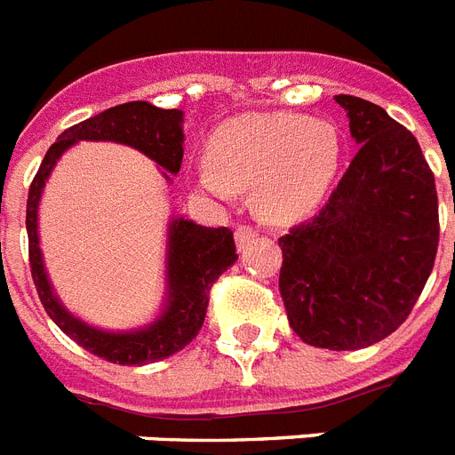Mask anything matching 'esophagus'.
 <instances>
[{
    "label": "esophagus",
    "instance_id": "obj_1",
    "mask_svg": "<svg viewBox=\"0 0 455 455\" xmlns=\"http://www.w3.org/2000/svg\"><path fill=\"white\" fill-rule=\"evenodd\" d=\"M255 236H258V230H255L253 225H243V223L236 225L235 239H236V246H239V249H243L246 243L253 242Z\"/></svg>",
    "mask_w": 455,
    "mask_h": 455
}]
</instances>
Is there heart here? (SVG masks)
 <instances>
[{
  "mask_svg": "<svg viewBox=\"0 0 455 455\" xmlns=\"http://www.w3.org/2000/svg\"><path fill=\"white\" fill-rule=\"evenodd\" d=\"M339 137L328 123L298 114H258L228 120L212 139V163L195 167V183L228 200L255 186V206L269 220L302 219L335 179Z\"/></svg>",
  "mask_w": 455,
  "mask_h": 455,
  "instance_id": "heart-1",
  "label": "heart"
}]
</instances>
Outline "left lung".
<instances>
[{
    "label": "left lung",
    "instance_id": "1",
    "mask_svg": "<svg viewBox=\"0 0 455 455\" xmlns=\"http://www.w3.org/2000/svg\"><path fill=\"white\" fill-rule=\"evenodd\" d=\"M335 100L360 148L321 212L279 239V291L299 339L354 351L414 309L437 255L439 204L414 134L371 101Z\"/></svg>",
    "mask_w": 455,
    "mask_h": 455
}]
</instances>
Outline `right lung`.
Masks as SVG:
<instances>
[{
    "mask_svg": "<svg viewBox=\"0 0 455 455\" xmlns=\"http://www.w3.org/2000/svg\"><path fill=\"white\" fill-rule=\"evenodd\" d=\"M183 114L179 108H157L148 101H127L92 118L71 125L48 148L28 195L29 269L48 316L67 337L92 355L118 365H146L179 354L200 335L209 307V291L220 274L236 260V246L228 228H202L176 219L169 228L167 307L153 325L137 332H104L69 314L52 295L36 235V206L58 157L76 141H118L156 160L169 174H179L183 160ZM167 176V174H164Z\"/></svg>",
    "mask_w": 455,
    "mask_h": 455,
    "instance_id": "right-lung-1",
    "label": "right lung"
}]
</instances>
